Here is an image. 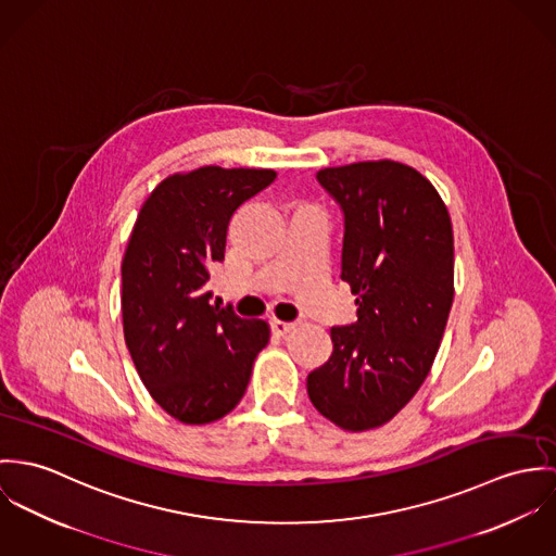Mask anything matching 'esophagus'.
I'll return each instance as SVG.
<instances>
[{"mask_svg":"<svg viewBox=\"0 0 556 556\" xmlns=\"http://www.w3.org/2000/svg\"><path fill=\"white\" fill-rule=\"evenodd\" d=\"M292 330H294V324L279 321V319H273V321H270V332H273L275 337H286V334L292 332Z\"/></svg>","mask_w":556,"mask_h":556,"instance_id":"1","label":"esophagus"}]
</instances>
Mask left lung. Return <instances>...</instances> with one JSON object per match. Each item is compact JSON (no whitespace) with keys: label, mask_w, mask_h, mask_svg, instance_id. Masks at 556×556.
<instances>
[{"label":"left lung","mask_w":556,"mask_h":556,"mask_svg":"<svg viewBox=\"0 0 556 556\" xmlns=\"http://www.w3.org/2000/svg\"><path fill=\"white\" fill-rule=\"evenodd\" d=\"M343 213L341 279L358 319L332 326V354L311 370L315 409L345 431L392 420L437 356L454 299L452 222L414 168L381 160L317 173Z\"/></svg>","instance_id":"obj_1"}]
</instances>
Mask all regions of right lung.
I'll return each mask as SVG.
<instances>
[{"label":"right lung","instance_id":"right-lung-1","mask_svg":"<svg viewBox=\"0 0 556 556\" xmlns=\"http://www.w3.org/2000/svg\"><path fill=\"white\" fill-rule=\"evenodd\" d=\"M275 170L204 166L173 175L142 204L122 262L125 345L155 403L184 425L232 412L270 330L213 307L211 268L224 260L235 211Z\"/></svg>","mask_w":556,"mask_h":556}]
</instances>
